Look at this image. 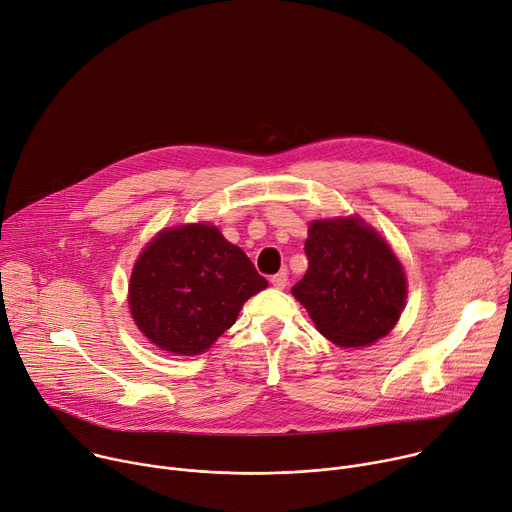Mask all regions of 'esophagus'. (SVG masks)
I'll return each mask as SVG.
<instances>
[{"instance_id": "esophagus-1", "label": "esophagus", "mask_w": 512, "mask_h": 512, "mask_svg": "<svg viewBox=\"0 0 512 512\" xmlns=\"http://www.w3.org/2000/svg\"><path fill=\"white\" fill-rule=\"evenodd\" d=\"M271 286L277 288V290H284L288 286V273L282 271V273L271 275Z\"/></svg>"}]
</instances>
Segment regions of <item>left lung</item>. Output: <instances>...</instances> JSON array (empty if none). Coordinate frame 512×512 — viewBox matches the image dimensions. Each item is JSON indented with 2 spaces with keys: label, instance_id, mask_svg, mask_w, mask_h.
<instances>
[{
  "label": "left lung",
  "instance_id": "left-lung-1",
  "mask_svg": "<svg viewBox=\"0 0 512 512\" xmlns=\"http://www.w3.org/2000/svg\"><path fill=\"white\" fill-rule=\"evenodd\" d=\"M308 269L292 288L320 335L339 347L386 337L406 304V275L378 232L359 216L314 220Z\"/></svg>",
  "mask_w": 512,
  "mask_h": 512
}]
</instances>
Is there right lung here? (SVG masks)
<instances>
[{
    "instance_id": "right-lung-1",
    "label": "right lung",
    "mask_w": 512,
    "mask_h": 512,
    "mask_svg": "<svg viewBox=\"0 0 512 512\" xmlns=\"http://www.w3.org/2000/svg\"><path fill=\"white\" fill-rule=\"evenodd\" d=\"M267 288L251 259L216 226L165 228L138 255L128 306L159 349L198 355L235 324L243 304Z\"/></svg>"
}]
</instances>
